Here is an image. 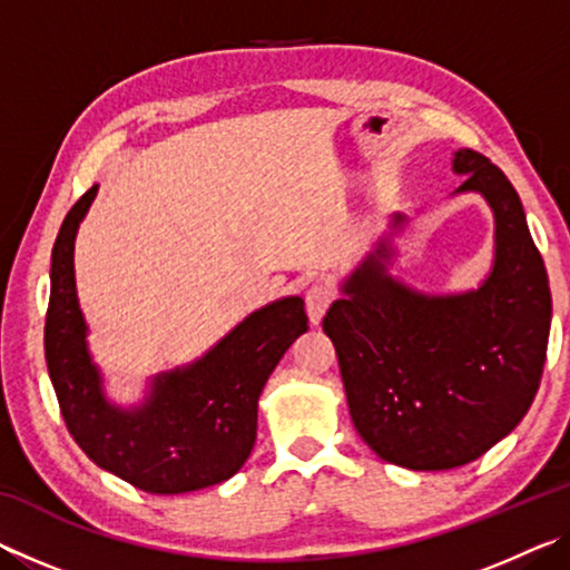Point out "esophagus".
<instances>
[{
  "label": "esophagus",
  "mask_w": 570,
  "mask_h": 570,
  "mask_svg": "<svg viewBox=\"0 0 570 570\" xmlns=\"http://www.w3.org/2000/svg\"><path fill=\"white\" fill-rule=\"evenodd\" d=\"M304 302H306L308 322H312L314 326H320L324 314H326V308H330L334 302V292L326 284H314V286H308Z\"/></svg>",
  "instance_id": "1"
}]
</instances>
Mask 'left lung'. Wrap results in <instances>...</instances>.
<instances>
[{"label": "left lung", "mask_w": 570, "mask_h": 570, "mask_svg": "<svg viewBox=\"0 0 570 570\" xmlns=\"http://www.w3.org/2000/svg\"><path fill=\"white\" fill-rule=\"evenodd\" d=\"M455 193L495 216V258L465 294L432 296L390 276V238L344 278L324 316L350 414L382 460L410 470L468 465L518 428L538 392L551 332V288L505 173L482 153L452 158ZM407 216L394 214L402 230Z\"/></svg>", "instance_id": "obj_1"}]
</instances>
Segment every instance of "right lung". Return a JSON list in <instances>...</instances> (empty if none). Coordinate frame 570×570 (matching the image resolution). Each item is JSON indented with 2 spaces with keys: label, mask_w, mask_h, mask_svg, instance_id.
<instances>
[{
  "label": "right lung",
  "mask_w": 570,
  "mask_h": 570,
  "mask_svg": "<svg viewBox=\"0 0 570 570\" xmlns=\"http://www.w3.org/2000/svg\"><path fill=\"white\" fill-rule=\"evenodd\" d=\"M95 196L98 186L70 208L52 248L45 356L67 430L95 465L146 493L218 485L254 450L268 374L308 330L304 302L286 296L248 314L200 360L153 377L138 407H118L102 392L75 288V236Z\"/></svg>",
  "instance_id": "obj_1"
}]
</instances>
